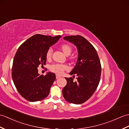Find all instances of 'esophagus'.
I'll list each match as a JSON object with an SVG mask.
<instances>
[{
	"label": "esophagus",
	"instance_id": "34e87169",
	"mask_svg": "<svg viewBox=\"0 0 129 129\" xmlns=\"http://www.w3.org/2000/svg\"><path fill=\"white\" fill-rule=\"evenodd\" d=\"M60 77H61V76L58 75H56V79H59V78H60Z\"/></svg>",
	"mask_w": 129,
	"mask_h": 129
}]
</instances>
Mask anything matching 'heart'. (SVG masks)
I'll list each match as a JSON object with an SVG mask.
<instances>
[{
    "mask_svg": "<svg viewBox=\"0 0 129 129\" xmlns=\"http://www.w3.org/2000/svg\"><path fill=\"white\" fill-rule=\"evenodd\" d=\"M60 48L62 51L66 55H70L72 52V47L69 44L64 43L60 46ZM53 50L52 48H49L46 53V58L47 60H50L52 56ZM68 66L64 64H53L50 67V70L56 74H61L63 71L68 69Z\"/></svg>",
    "mask_w": 129,
    "mask_h": 129,
    "instance_id": "obj_1",
    "label": "heart"
}]
</instances>
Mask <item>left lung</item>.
<instances>
[{"label":"left lung","instance_id":"1","mask_svg":"<svg viewBox=\"0 0 129 129\" xmlns=\"http://www.w3.org/2000/svg\"><path fill=\"white\" fill-rule=\"evenodd\" d=\"M63 38L76 46L78 59L75 67L70 73L73 78L77 76V81L74 82L72 77H65L67 83L62 89V94L69 102L81 104L92 96L100 83V60L94 47L81 36H70Z\"/></svg>","mask_w":129,"mask_h":129}]
</instances>
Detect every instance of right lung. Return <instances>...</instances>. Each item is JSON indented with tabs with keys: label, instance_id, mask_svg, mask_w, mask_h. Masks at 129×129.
Returning <instances> with one entry per match:
<instances>
[{
	"label": "right lung",
	"instance_id": "obj_1",
	"mask_svg": "<svg viewBox=\"0 0 129 129\" xmlns=\"http://www.w3.org/2000/svg\"><path fill=\"white\" fill-rule=\"evenodd\" d=\"M61 36L52 37L37 34L27 40L18 48L12 67V78L17 90L29 102L43 100L49 95L55 74L40 75L37 68L46 65V53Z\"/></svg>",
	"mask_w": 129,
	"mask_h": 129
}]
</instances>
